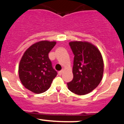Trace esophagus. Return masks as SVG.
<instances>
[{"instance_id":"1","label":"esophagus","mask_w":124,"mask_h":124,"mask_svg":"<svg viewBox=\"0 0 124 124\" xmlns=\"http://www.w3.org/2000/svg\"><path fill=\"white\" fill-rule=\"evenodd\" d=\"M63 69H62V70H60V71L58 72V74H59V75H61L62 74V73H63Z\"/></svg>"}]
</instances>
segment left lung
<instances>
[{"label": "left lung", "mask_w": 124, "mask_h": 124, "mask_svg": "<svg viewBox=\"0 0 124 124\" xmlns=\"http://www.w3.org/2000/svg\"><path fill=\"white\" fill-rule=\"evenodd\" d=\"M74 54L73 78L67 83L73 93L82 95L95 89L101 81L104 73V61L100 51L88 42L72 41L69 43Z\"/></svg>", "instance_id": "left-lung-1"}]
</instances>
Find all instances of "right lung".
Listing matches in <instances>:
<instances>
[{
	"label": "right lung",
	"instance_id": "add662e5",
	"mask_svg": "<svg viewBox=\"0 0 124 124\" xmlns=\"http://www.w3.org/2000/svg\"><path fill=\"white\" fill-rule=\"evenodd\" d=\"M56 43L41 40L34 43L24 52L19 65V77L26 89L41 93L51 86L57 72L52 68L48 54Z\"/></svg>",
	"mask_w": 124,
	"mask_h": 124
}]
</instances>
